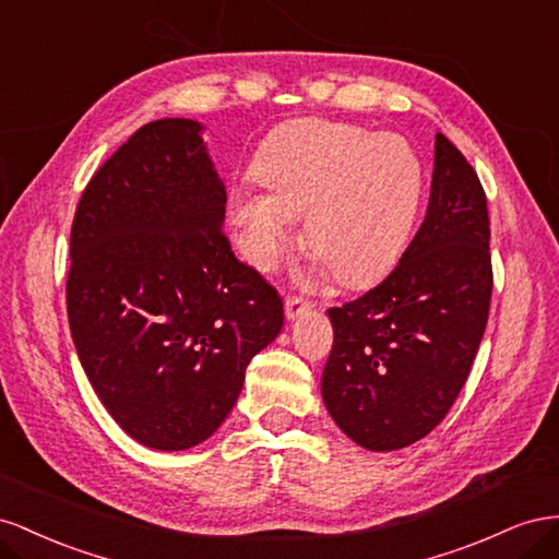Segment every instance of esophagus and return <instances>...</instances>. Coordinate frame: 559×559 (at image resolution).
Masks as SVG:
<instances>
[{
  "mask_svg": "<svg viewBox=\"0 0 559 559\" xmlns=\"http://www.w3.org/2000/svg\"><path fill=\"white\" fill-rule=\"evenodd\" d=\"M311 309H313L311 301L301 299V297H288V299H285V318H288V321H295L297 316L307 313Z\"/></svg>",
  "mask_w": 559,
  "mask_h": 559,
  "instance_id": "esophagus-1",
  "label": "esophagus"
}]
</instances>
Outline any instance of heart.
<instances>
[{"label": "heart", "instance_id": "obj_1", "mask_svg": "<svg viewBox=\"0 0 559 559\" xmlns=\"http://www.w3.org/2000/svg\"><path fill=\"white\" fill-rule=\"evenodd\" d=\"M264 194L236 189L231 225L243 258L269 269L305 215V243L344 285H365L401 258L417 222L424 168L393 133L307 119L271 135L254 158Z\"/></svg>", "mask_w": 559, "mask_h": 559}]
</instances>
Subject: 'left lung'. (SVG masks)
I'll list each match as a JSON object with an SVG mask.
<instances>
[{"instance_id": "left-lung-1", "label": "left lung", "mask_w": 559, "mask_h": 559, "mask_svg": "<svg viewBox=\"0 0 559 559\" xmlns=\"http://www.w3.org/2000/svg\"><path fill=\"white\" fill-rule=\"evenodd\" d=\"M491 285L485 189L438 133L428 211L401 262L372 290L328 309L334 342L321 391L334 424L372 452L428 436L466 384Z\"/></svg>"}]
</instances>
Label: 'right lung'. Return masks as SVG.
<instances>
[{
    "label": "right lung",
    "instance_id": "1",
    "mask_svg": "<svg viewBox=\"0 0 559 559\" xmlns=\"http://www.w3.org/2000/svg\"><path fill=\"white\" fill-rule=\"evenodd\" d=\"M191 119L138 129L93 175L70 234L76 356L126 433L178 452L211 438L283 299L222 231L227 191Z\"/></svg>",
    "mask_w": 559,
    "mask_h": 559
}]
</instances>
